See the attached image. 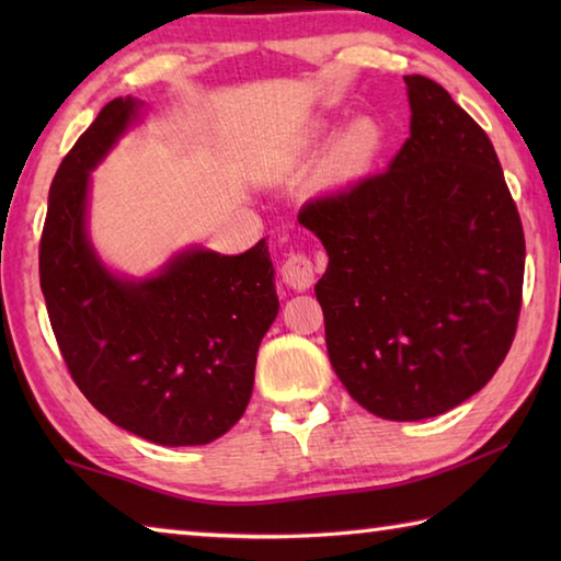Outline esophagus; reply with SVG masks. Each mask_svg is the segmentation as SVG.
Listing matches in <instances>:
<instances>
[{
  "label": "esophagus",
  "instance_id": "1",
  "mask_svg": "<svg viewBox=\"0 0 561 561\" xmlns=\"http://www.w3.org/2000/svg\"><path fill=\"white\" fill-rule=\"evenodd\" d=\"M282 279L287 287L304 291L314 284V264L307 257V254L294 252L282 264Z\"/></svg>",
  "mask_w": 561,
  "mask_h": 561
}]
</instances>
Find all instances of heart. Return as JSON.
<instances>
[{"mask_svg":"<svg viewBox=\"0 0 561 561\" xmlns=\"http://www.w3.org/2000/svg\"><path fill=\"white\" fill-rule=\"evenodd\" d=\"M331 136V126L327 121H319L309 130L311 144H324ZM378 146H381V133H378L376 123L371 118H356L354 123L341 130V136L334 144V153L331 160L339 170H356L364 168L368 160L376 156Z\"/></svg>","mask_w":561,"mask_h":561,"instance_id":"1","label":"heart"}]
</instances>
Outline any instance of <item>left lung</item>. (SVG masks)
Masks as SVG:
<instances>
[{
    "mask_svg": "<svg viewBox=\"0 0 561 561\" xmlns=\"http://www.w3.org/2000/svg\"><path fill=\"white\" fill-rule=\"evenodd\" d=\"M411 136L383 173L301 207L329 254L327 348L356 403L423 421L468 401L515 339L525 232L488 133L405 76Z\"/></svg>",
    "mask_w": 561,
    "mask_h": 561,
    "instance_id": "8db88e82",
    "label": "left lung"
}]
</instances>
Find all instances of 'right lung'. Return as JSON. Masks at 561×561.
<instances>
[{
	"label": "right lung",
	"instance_id": "1",
	"mask_svg": "<svg viewBox=\"0 0 561 561\" xmlns=\"http://www.w3.org/2000/svg\"><path fill=\"white\" fill-rule=\"evenodd\" d=\"M113 99L61 160L39 244L46 311L69 374L118 428L156 445H205L240 421L262 336L279 311L270 250L190 247L150 277H121L87 230L91 170L133 123Z\"/></svg>",
	"mask_w": 561,
	"mask_h": 561
}]
</instances>
